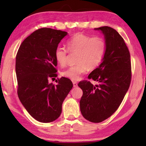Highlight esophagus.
I'll list each match as a JSON object with an SVG mask.
<instances>
[{
	"label": "esophagus",
	"mask_w": 146,
	"mask_h": 146,
	"mask_svg": "<svg viewBox=\"0 0 146 146\" xmlns=\"http://www.w3.org/2000/svg\"><path fill=\"white\" fill-rule=\"evenodd\" d=\"M73 87H77V83H76V82H73Z\"/></svg>",
	"instance_id": "1"
}]
</instances>
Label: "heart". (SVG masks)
Returning a JSON list of instances; mask_svg holds the SVG:
<instances>
[{
    "label": "heart",
    "mask_w": 146,
    "mask_h": 146,
    "mask_svg": "<svg viewBox=\"0 0 146 146\" xmlns=\"http://www.w3.org/2000/svg\"><path fill=\"white\" fill-rule=\"evenodd\" d=\"M68 50L71 53H78L75 66L66 69L61 75L72 80H78L82 74L88 70H93L102 62L106 51V43L100 36H91L82 33H77L67 42ZM68 50L58 46L55 51V58L58 64H66Z\"/></svg>",
    "instance_id": "heart-1"
}]
</instances>
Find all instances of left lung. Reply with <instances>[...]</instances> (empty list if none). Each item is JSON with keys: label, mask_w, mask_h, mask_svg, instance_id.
I'll return each instance as SVG.
<instances>
[{"label": "left lung", "mask_w": 146, "mask_h": 146, "mask_svg": "<svg viewBox=\"0 0 146 146\" xmlns=\"http://www.w3.org/2000/svg\"><path fill=\"white\" fill-rule=\"evenodd\" d=\"M94 29L102 32L106 43L102 62L88 76L98 84L84 80L78 86L83 91L81 113L90 122L98 123L111 117L122 103L130 86L131 66L129 49L115 29L108 26Z\"/></svg>", "instance_id": "8db88e82"}]
</instances>
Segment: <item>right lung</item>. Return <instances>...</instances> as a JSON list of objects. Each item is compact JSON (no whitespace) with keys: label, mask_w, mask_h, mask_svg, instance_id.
<instances>
[{"label":"right lung","mask_w":146,"mask_h":146,"mask_svg":"<svg viewBox=\"0 0 146 146\" xmlns=\"http://www.w3.org/2000/svg\"><path fill=\"white\" fill-rule=\"evenodd\" d=\"M67 35L56 29H38L23 42L17 54L19 98L29 114L38 122L57 119L64 100L73 88L72 82L66 77L58 79L55 86L48 81L57 76L55 51Z\"/></svg>","instance_id":"add662e5"}]
</instances>
